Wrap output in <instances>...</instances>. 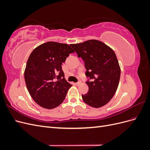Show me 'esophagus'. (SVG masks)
<instances>
[{"instance_id": "34e87169", "label": "esophagus", "mask_w": 150, "mask_h": 150, "mask_svg": "<svg viewBox=\"0 0 150 150\" xmlns=\"http://www.w3.org/2000/svg\"><path fill=\"white\" fill-rule=\"evenodd\" d=\"M81 84V82H78V83H74V84H75L76 86H79V85H80Z\"/></svg>"}]
</instances>
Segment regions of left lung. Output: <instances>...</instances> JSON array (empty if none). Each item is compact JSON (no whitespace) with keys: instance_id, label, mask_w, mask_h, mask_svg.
I'll return each instance as SVG.
<instances>
[{"instance_id":"8db88e82","label":"left lung","mask_w":150,"mask_h":150,"mask_svg":"<svg viewBox=\"0 0 150 150\" xmlns=\"http://www.w3.org/2000/svg\"><path fill=\"white\" fill-rule=\"evenodd\" d=\"M84 61L89 91L82 94L85 103L93 108L106 104L114 96L120 79L121 69L116 54L106 44L98 40L71 44Z\"/></svg>"}]
</instances>
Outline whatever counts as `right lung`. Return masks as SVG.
Masks as SVG:
<instances>
[{"label": "right lung", "mask_w": 150, "mask_h": 150, "mask_svg": "<svg viewBox=\"0 0 150 150\" xmlns=\"http://www.w3.org/2000/svg\"><path fill=\"white\" fill-rule=\"evenodd\" d=\"M73 52L68 44L47 42L30 54L24 71L25 82L32 98L40 106L53 109L65 99L72 85L65 79L61 65Z\"/></svg>", "instance_id": "add662e5"}]
</instances>
